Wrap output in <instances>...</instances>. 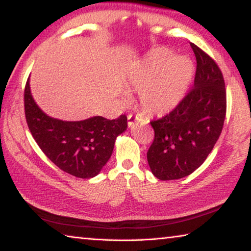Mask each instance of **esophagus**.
<instances>
[{
  "label": "esophagus",
  "mask_w": 251,
  "mask_h": 251,
  "mask_svg": "<svg viewBox=\"0 0 251 251\" xmlns=\"http://www.w3.org/2000/svg\"><path fill=\"white\" fill-rule=\"evenodd\" d=\"M127 120H128V126L130 127V126H133V125H134V123H135L136 121L141 120V118L137 117V116H135L134 114H129L128 117H127Z\"/></svg>",
  "instance_id": "34e87169"
}]
</instances>
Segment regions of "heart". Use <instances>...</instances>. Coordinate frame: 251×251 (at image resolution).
Returning <instances> with one entry per match:
<instances>
[{
    "label": "heart",
    "mask_w": 251,
    "mask_h": 251,
    "mask_svg": "<svg viewBox=\"0 0 251 251\" xmlns=\"http://www.w3.org/2000/svg\"><path fill=\"white\" fill-rule=\"evenodd\" d=\"M192 73L189 58L174 57L171 50L158 49L131 73L129 85L133 90H141L139 99L148 114L164 115L180 100Z\"/></svg>",
    "instance_id": "obj_1"
}]
</instances>
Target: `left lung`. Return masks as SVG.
I'll use <instances>...</instances> for the list:
<instances>
[{
  "label": "left lung",
  "instance_id": "1",
  "mask_svg": "<svg viewBox=\"0 0 251 251\" xmlns=\"http://www.w3.org/2000/svg\"><path fill=\"white\" fill-rule=\"evenodd\" d=\"M190 46L197 62L194 86L171 113L151 122L155 137L147 160L160 180L179 179L196 171L217 143L226 117L222 71L206 52Z\"/></svg>",
  "mask_w": 251,
  "mask_h": 251
}]
</instances>
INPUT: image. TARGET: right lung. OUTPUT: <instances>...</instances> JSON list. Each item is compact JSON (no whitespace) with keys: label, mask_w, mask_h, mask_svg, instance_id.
Returning <instances> with one entry per match:
<instances>
[{"label":"right lung","mask_w":251,"mask_h":251,"mask_svg":"<svg viewBox=\"0 0 251 251\" xmlns=\"http://www.w3.org/2000/svg\"><path fill=\"white\" fill-rule=\"evenodd\" d=\"M24 109L29 131L42 151L63 172L78 178H92L112 156L115 139L127 128V117L101 116L79 122L52 118L34 101L27 79Z\"/></svg>","instance_id":"add662e5"}]
</instances>
